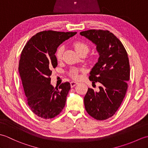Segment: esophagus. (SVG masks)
<instances>
[{
    "label": "esophagus",
    "mask_w": 148,
    "mask_h": 148,
    "mask_svg": "<svg viewBox=\"0 0 148 148\" xmlns=\"http://www.w3.org/2000/svg\"><path fill=\"white\" fill-rule=\"evenodd\" d=\"M77 83H78L76 82V81H71V87H74V86H76Z\"/></svg>",
    "instance_id": "esophagus-1"
}]
</instances>
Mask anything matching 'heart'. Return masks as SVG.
Returning a JSON list of instances; mask_svg holds the SVG:
<instances>
[{
	"mask_svg": "<svg viewBox=\"0 0 148 148\" xmlns=\"http://www.w3.org/2000/svg\"><path fill=\"white\" fill-rule=\"evenodd\" d=\"M73 46L75 50L77 51V53H83V52H86L88 53L89 51V46L87 45L86 43L83 41H80V40H77V41L74 42L73 43ZM64 48L62 46L59 47V48L56 49V51L55 53V57L57 60H60L62 58V55L64 53ZM84 72V70L83 69H72L70 71V75L71 77L74 79H79L80 75L79 74V72Z\"/></svg>",
	"mask_w": 148,
	"mask_h": 148,
	"instance_id": "1",
	"label": "heart"
}]
</instances>
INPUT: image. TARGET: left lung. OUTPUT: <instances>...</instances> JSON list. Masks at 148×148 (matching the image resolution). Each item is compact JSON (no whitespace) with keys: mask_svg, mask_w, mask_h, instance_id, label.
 <instances>
[{"mask_svg":"<svg viewBox=\"0 0 148 148\" xmlns=\"http://www.w3.org/2000/svg\"><path fill=\"white\" fill-rule=\"evenodd\" d=\"M80 34L96 45L99 58L89 79L101 84L98 92L88 90L84 107L92 117L104 120L115 114L123 100L130 79L129 60L121 42L109 31L93 29Z\"/></svg>","mask_w":148,"mask_h":148,"instance_id":"8db88e82","label":"left lung"}]
</instances>
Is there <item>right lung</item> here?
I'll list each match as a JSON object with an SVG mask.
<instances>
[{
  "label": "right lung",
  "mask_w": 148,
  "mask_h": 148,
  "mask_svg": "<svg viewBox=\"0 0 148 148\" xmlns=\"http://www.w3.org/2000/svg\"><path fill=\"white\" fill-rule=\"evenodd\" d=\"M76 34L42 31L31 37L22 50L19 73L28 105L40 118H54L65 107L71 84L62 83L56 88L50 83V76L52 69L58 64L55 57L57 48Z\"/></svg>",
  "instance_id": "obj_1"
}]
</instances>
